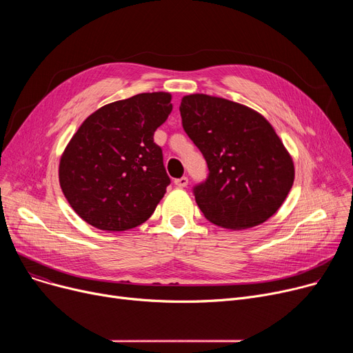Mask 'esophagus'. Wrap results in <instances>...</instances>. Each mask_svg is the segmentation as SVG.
I'll list each match as a JSON object with an SVG mask.
<instances>
[{
    "mask_svg": "<svg viewBox=\"0 0 353 353\" xmlns=\"http://www.w3.org/2000/svg\"><path fill=\"white\" fill-rule=\"evenodd\" d=\"M188 183H189V179H188L186 176H183V177H180V179H176V180H174V184H176L177 188H186Z\"/></svg>",
    "mask_w": 353,
    "mask_h": 353,
    "instance_id": "obj_1",
    "label": "esophagus"
}]
</instances>
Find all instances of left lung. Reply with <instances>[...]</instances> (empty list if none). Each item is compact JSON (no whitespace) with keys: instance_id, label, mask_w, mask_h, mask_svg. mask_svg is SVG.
Masks as SVG:
<instances>
[{"instance_id":"left-lung-1","label":"left lung","mask_w":353,"mask_h":353,"mask_svg":"<svg viewBox=\"0 0 353 353\" xmlns=\"http://www.w3.org/2000/svg\"><path fill=\"white\" fill-rule=\"evenodd\" d=\"M184 132L208 163L193 194L208 220L249 229L272 217L289 194L293 161L269 121L239 103L192 94L180 104Z\"/></svg>"}]
</instances>
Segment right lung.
Masks as SVG:
<instances>
[{
	"instance_id": "right-lung-1",
	"label": "right lung",
	"mask_w": 353,
	"mask_h": 353,
	"mask_svg": "<svg viewBox=\"0 0 353 353\" xmlns=\"http://www.w3.org/2000/svg\"><path fill=\"white\" fill-rule=\"evenodd\" d=\"M172 108L169 92H141L99 108L72 136L60 186L88 225L121 232L153 214L170 184L154 132Z\"/></svg>"
}]
</instances>
